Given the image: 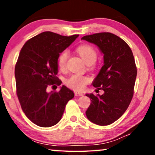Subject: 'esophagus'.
<instances>
[{
	"label": "esophagus",
	"mask_w": 155,
	"mask_h": 155,
	"mask_svg": "<svg viewBox=\"0 0 155 155\" xmlns=\"http://www.w3.org/2000/svg\"><path fill=\"white\" fill-rule=\"evenodd\" d=\"M74 94H75V96H82L83 95V93H81V92H74Z\"/></svg>",
	"instance_id": "1"
}]
</instances>
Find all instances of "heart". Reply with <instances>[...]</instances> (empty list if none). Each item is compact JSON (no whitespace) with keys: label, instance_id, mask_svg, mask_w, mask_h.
Masks as SVG:
<instances>
[{"label":"heart","instance_id":"1","mask_svg":"<svg viewBox=\"0 0 155 155\" xmlns=\"http://www.w3.org/2000/svg\"><path fill=\"white\" fill-rule=\"evenodd\" d=\"M77 52L82 58L87 65L90 64L92 65L95 62L97 58V53L95 49L91 46L89 45H81L79 46L76 49ZM68 58V51L67 50L61 52L58 57V66L60 69H64L66 65L67 60ZM89 81V79L87 77H82L78 75H74L71 76L69 79L67 80V84L70 87L76 90H81L84 87V85Z\"/></svg>","mask_w":155,"mask_h":155}]
</instances>
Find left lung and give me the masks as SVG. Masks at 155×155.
I'll list each match as a JSON object with an SVG mask.
<instances>
[{
    "mask_svg": "<svg viewBox=\"0 0 155 155\" xmlns=\"http://www.w3.org/2000/svg\"><path fill=\"white\" fill-rule=\"evenodd\" d=\"M81 40L95 44L104 54V65L92 84L104 93L86 94L91 100L86 116L96 124L108 125L123 114L132 100L137 76L134 57L127 43L112 33L85 35Z\"/></svg>",
    "mask_w": 155,
    "mask_h": 155,
    "instance_id": "1",
    "label": "left lung"
}]
</instances>
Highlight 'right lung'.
Segmentation results:
<instances>
[{
    "label": "right lung",
    "mask_w": 155,
    "mask_h": 155,
    "mask_svg": "<svg viewBox=\"0 0 155 155\" xmlns=\"http://www.w3.org/2000/svg\"><path fill=\"white\" fill-rule=\"evenodd\" d=\"M78 36L46 31L28 40L21 49L15 71L17 97L26 117L38 126L49 127L58 123L67 103L74 97L65 85L59 92H48L47 88L55 83L61 84L56 77L58 57Z\"/></svg>",
    "instance_id": "1"
}]
</instances>
